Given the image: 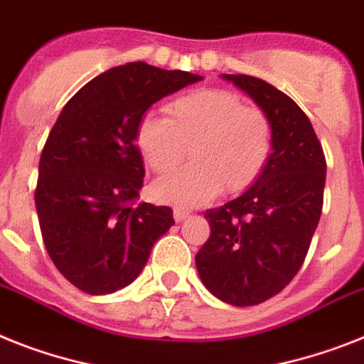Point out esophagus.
<instances>
[{"label":"esophagus","mask_w":364,"mask_h":364,"mask_svg":"<svg viewBox=\"0 0 364 364\" xmlns=\"http://www.w3.org/2000/svg\"><path fill=\"white\" fill-rule=\"evenodd\" d=\"M187 216H188V210L173 209V220H176V222H183V220L187 218Z\"/></svg>","instance_id":"esophagus-1"}]
</instances>
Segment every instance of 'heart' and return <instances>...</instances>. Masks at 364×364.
Returning a JSON list of instances; mask_svg holds the SVG:
<instances>
[{"instance_id": "obj_1", "label": "heart", "mask_w": 364, "mask_h": 364, "mask_svg": "<svg viewBox=\"0 0 364 364\" xmlns=\"http://www.w3.org/2000/svg\"><path fill=\"white\" fill-rule=\"evenodd\" d=\"M166 112L168 120L154 114L140 120V155L154 172L168 173L191 149L194 166L159 179L155 200L196 207L222 187L240 192L257 181L272 154V124L261 109L246 107L229 90L205 88L173 100Z\"/></svg>"}]
</instances>
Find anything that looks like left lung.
I'll return each instance as SVG.
<instances>
[{
	"label": "left lung",
	"mask_w": 364,
	"mask_h": 364,
	"mask_svg": "<svg viewBox=\"0 0 364 364\" xmlns=\"http://www.w3.org/2000/svg\"><path fill=\"white\" fill-rule=\"evenodd\" d=\"M222 79L268 116L272 154L248 191L205 213L210 235L196 268L210 294L248 307L279 294L304 264L322 215L326 157L309 118L287 94L252 75Z\"/></svg>",
	"instance_id": "8db88e82"
}]
</instances>
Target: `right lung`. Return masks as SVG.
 <instances>
[{"instance_id": "1", "label": "right lung", "mask_w": 364, "mask_h": 364, "mask_svg": "<svg viewBox=\"0 0 364 364\" xmlns=\"http://www.w3.org/2000/svg\"><path fill=\"white\" fill-rule=\"evenodd\" d=\"M201 79L127 63L88 81L60 111L35 203L51 261L79 291L102 296L133 283L173 225L170 207L136 203L144 183L136 129L154 103Z\"/></svg>"}]
</instances>
